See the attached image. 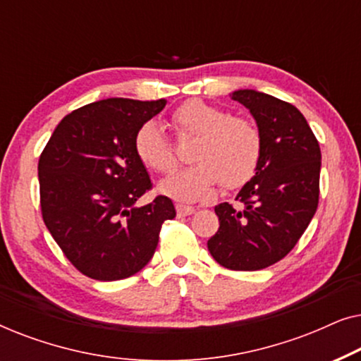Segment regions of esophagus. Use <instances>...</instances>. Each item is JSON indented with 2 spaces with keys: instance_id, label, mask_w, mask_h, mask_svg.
<instances>
[{
  "instance_id": "obj_1",
  "label": "esophagus",
  "mask_w": 361,
  "mask_h": 361,
  "mask_svg": "<svg viewBox=\"0 0 361 361\" xmlns=\"http://www.w3.org/2000/svg\"><path fill=\"white\" fill-rule=\"evenodd\" d=\"M176 210H177V215H179V216L192 215V214H194V212H195L194 207L184 205V204H176Z\"/></svg>"
}]
</instances>
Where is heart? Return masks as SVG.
<instances>
[{
	"label": "heart",
	"mask_w": 361,
	"mask_h": 361,
	"mask_svg": "<svg viewBox=\"0 0 361 361\" xmlns=\"http://www.w3.org/2000/svg\"><path fill=\"white\" fill-rule=\"evenodd\" d=\"M171 125L179 137H194L190 159L195 162L179 174L162 180V194L179 200H197L221 182L236 189L258 169L263 141L255 123L230 116L228 111L194 98L177 108ZM135 149L140 161L157 174H171L177 157L156 123H146L136 133Z\"/></svg>",
	"instance_id": "obj_1"
}]
</instances>
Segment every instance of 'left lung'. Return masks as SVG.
Returning a JSON list of instances; mask_svg holds the SVG:
<instances>
[{
    "label": "left lung",
    "mask_w": 361,
    "mask_h": 361,
    "mask_svg": "<svg viewBox=\"0 0 361 361\" xmlns=\"http://www.w3.org/2000/svg\"><path fill=\"white\" fill-rule=\"evenodd\" d=\"M231 100L248 108L263 151L251 180L236 200L215 207L220 228L207 241L224 268L256 271L283 259L307 228L319 204L320 147L302 113L258 90H235Z\"/></svg>",
    "instance_id": "8db88e82"
}]
</instances>
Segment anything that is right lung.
Wrapping results in <instances>:
<instances>
[{
  "mask_svg": "<svg viewBox=\"0 0 361 361\" xmlns=\"http://www.w3.org/2000/svg\"><path fill=\"white\" fill-rule=\"evenodd\" d=\"M166 100L106 98L59 123L39 159L42 219L82 274L118 281L149 263L161 226L176 216L171 199L136 202L151 179L135 149L140 128Z\"/></svg>",
  "mask_w": 361,
  "mask_h": 361,
  "instance_id": "1",
  "label": "right lung"
}]
</instances>
